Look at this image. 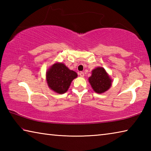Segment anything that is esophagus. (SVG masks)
Returning <instances> with one entry per match:
<instances>
[{
    "label": "esophagus",
    "instance_id": "obj_1",
    "mask_svg": "<svg viewBox=\"0 0 151 151\" xmlns=\"http://www.w3.org/2000/svg\"><path fill=\"white\" fill-rule=\"evenodd\" d=\"M79 75H80L81 77H84V76H85V74H84L83 72H81V73H79Z\"/></svg>",
    "mask_w": 151,
    "mask_h": 151
}]
</instances>
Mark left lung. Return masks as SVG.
Masks as SVG:
<instances>
[{"instance_id": "8db88e82", "label": "left lung", "mask_w": 151, "mask_h": 151, "mask_svg": "<svg viewBox=\"0 0 151 151\" xmlns=\"http://www.w3.org/2000/svg\"><path fill=\"white\" fill-rule=\"evenodd\" d=\"M88 82L95 93L102 94L111 87L112 80L103 67L98 66L92 70Z\"/></svg>"}]
</instances>
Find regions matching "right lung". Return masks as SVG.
Instances as JSON below:
<instances>
[{
	"instance_id": "1",
	"label": "right lung",
	"mask_w": 151,
	"mask_h": 151,
	"mask_svg": "<svg viewBox=\"0 0 151 151\" xmlns=\"http://www.w3.org/2000/svg\"><path fill=\"white\" fill-rule=\"evenodd\" d=\"M78 76L75 71L70 70L65 64L55 63L46 73V80L50 90L58 94L65 93L72 81Z\"/></svg>"
}]
</instances>
